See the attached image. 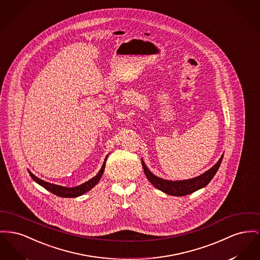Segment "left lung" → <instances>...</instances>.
Segmentation results:
<instances>
[{
	"label": "left lung",
	"instance_id": "obj_1",
	"mask_svg": "<svg viewBox=\"0 0 260 260\" xmlns=\"http://www.w3.org/2000/svg\"><path fill=\"white\" fill-rule=\"evenodd\" d=\"M223 156H224V154L221 156V158L218 160V162L214 165L212 168L204 172L200 176H198L192 179H188V180H183V181H169V180L161 179V178L155 176L153 173H151V171H149V169L146 167V165L144 164L142 159H141V164H142L143 171H144L146 178L156 188L160 189L161 191L170 194V196L183 197V196L190 194V193L199 190L209 183V182L213 179L215 174L217 173L218 169L220 167Z\"/></svg>",
	"mask_w": 260,
	"mask_h": 260
}]
</instances>
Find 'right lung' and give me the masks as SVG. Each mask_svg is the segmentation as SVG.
I'll use <instances>...</instances> for the list:
<instances>
[{
	"mask_svg": "<svg viewBox=\"0 0 260 260\" xmlns=\"http://www.w3.org/2000/svg\"><path fill=\"white\" fill-rule=\"evenodd\" d=\"M107 157L108 155L104 160V163L100 169V171L98 172V174L95 177H93L89 181L81 183L75 187H67V186L59 185V184L48 183V182H45V181L37 178L35 175H33L31 173L29 170H28V173L33 181H35L36 183L40 184L41 186H43L44 188H46L47 190H49L50 192H52L58 197H61V198H77V197H80V196L84 194L85 192L89 191L92 187H94L97 183H99V181L101 180V177L104 173V170H105V163H106Z\"/></svg>",
	"mask_w": 260,
	"mask_h": 260,
	"instance_id": "right-lung-1",
	"label": "right lung"
}]
</instances>
